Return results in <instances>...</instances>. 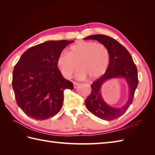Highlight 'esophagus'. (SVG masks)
<instances>
[{"label": "esophagus", "instance_id": "esophagus-1", "mask_svg": "<svg viewBox=\"0 0 155 155\" xmlns=\"http://www.w3.org/2000/svg\"><path fill=\"white\" fill-rule=\"evenodd\" d=\"M73 85H74V88H76L78 86V85H79V83H77V82H73Z\"/></svg>", "mask_w": 155, "mask_h": 155}]
</instances>
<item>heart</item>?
I'll list each match as a JSON object with an SVG mask.
<instances>
[{
	"label": "heart",
	"mask_w": 155,
	"mask_h": 155,
	"mask_svg": "<svg viewBox=\"0 0 155 155\" xmlns=\"http://www.w3.org/2000/svg\"><path fill=\"white\" fill-rule=\"evenodd\" d=\"M110 51L106 46L93 41H80L72 45L68 53L62 52L57 58V65L66 78H70L77 68L76 77L84 79L89 76L97 79L107 71L110 63Z\"/></svg>",
	"instance_id": "obj_1"
}]
</instances>
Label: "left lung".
Returning <instances> with one entry per match:
<instances>
[{"label": "left lung", "instance_id": "left-lung-1", "mask_svg": "<svg viewBox=\"0 0 155 155\" xmlns=\"http://www.w3.org/2000/svg\"><path fill=\"white\" fill-rule=\"evenodd\" d=\"M84 39L98 41L106 46L110 54V63L107 70L103 77L91 84V93L85 100V105L92 114L101 119H116L122 116L133 103L134 92L139 83L137 67L126 48L115 39L104 35H91ZM115 78H124L130 91L127 102L120 107L110 106L104 101L101 94V88L105 82Z\"/></svg>", "mask_w": 155, "mask_h": 155}]
</instances>
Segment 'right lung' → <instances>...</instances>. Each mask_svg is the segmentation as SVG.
Listing matches in <instances>:
<instances>
[{"mask_svg": "<svg viewBox=\"0 0 155 155\" xmlns=\"http://www.w3.org/2000/svg\"><path fill=\"white\" fill-rule=\"evenodd\" d=\"M74 41H48L26 51L15 66L12 88L16 103L35 120H46L61 110L65 89L73 84L62 77L57 58Z\"/></svg>", "mask_w": 155, "mask_h": 155, "instance_id": "right-lung-1", "label": "right lung"}]
</instances>
